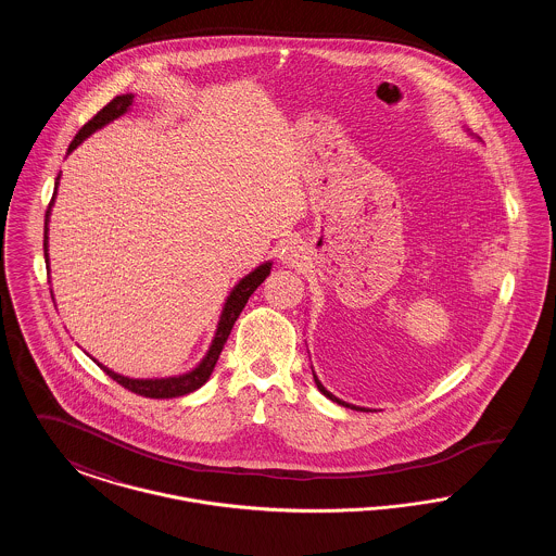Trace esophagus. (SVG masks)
Masks as SVG:
<instances>
[{
    "label": "esophagus",
    "instance_id": "1",
    "mask_svg": "<svg viewBox=\"0 0 556 556\" xmlns=\"http://www.w3.org/2000/svg\"><path fill=\"white\" fill-rule=\"evenodd\" d=\"M298 252H300V248H298L295 243H290V248H288V252H286V261L293 263V261L298 258Z\"/></svg>",
    "mask_w": 556,
    "mask_h": 556
}]
</instances>
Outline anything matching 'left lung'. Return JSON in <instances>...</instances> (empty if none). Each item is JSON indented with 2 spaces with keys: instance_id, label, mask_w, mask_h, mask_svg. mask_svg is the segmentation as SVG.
<instances>
[{
  "instance_id": "1",
  "label": "left lung",
  "mask_w": 556,
  "mask_h": 556,
  "mask_svg": "<svg viewBox=\"0 0 556 556\" xmlns=\"http://www.w3.org/2000/svg\"><path fill=\"white\" fill-rule=\"evenodd\" d=\"M313 377H315V383H317L318 392L323 394V396L329 397V400H333V402H338V404H342V406H348V408H354V410H367V408H361V406H354V404H348V402H344V400H340V397L333 396L331 392H327L325 390V386L318 381L317 375H315V370H313ZM369 413V410H367Z\"/></svg>"
}]
</instances>
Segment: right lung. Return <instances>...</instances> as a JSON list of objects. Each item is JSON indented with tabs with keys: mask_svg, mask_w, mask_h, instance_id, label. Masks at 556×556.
Returning a JSON list of instances; mask_svg holds the SVG:
<instances>
[{
	"mask_svg": "<svg viewBox=\"0 0 556 556\" xmlns=\"http://www.w3.org/2000/svg\"><path fill=\"white\" fill-rule=\"evenodd\" d=\"M132 106L131 93H125V96H116L112 102H108L106 106L102 108L89 123H85L80 127V131L77 132V137L71 141L68 146V154L79 146L83 139H87L91 132L106 127L108 123H112L114 118L123 116L129 108ZM58 181H60V175L55 177V187L58 189ZM53 200H55V191H53L52 202L48 206L46 212V238H43V252H46V265L50 266V258H48V223H50V212H52ZM270 265L273 263H265V265L254 268L250 275H245L238 286L231 290L225 306H223V313H220V320H218V327H216V333H214V340H212L211 348L206 352V356L202 358V363L189 372L184 375H177V377H164V379H131V377H125V375H118L114 370L108 369L104 365H100L96 358V363L104 369L108 377H112L118 386H123L125 390H129L132 394H139V396L146 397H179L186 396L189 392H195L198 388H202L208 379H211L212 370L214 365L223 352V345L227 342L236 320H238L239 313L243 311V306L248 304V298L256 291V288L263 283L266 279V275L270 273Z\"/></svg>",
	"mask_w": 556,
	"mask_h": 556,
	"instance_id": "add662e5",
	"label": "right lung"
}]
</instances>
